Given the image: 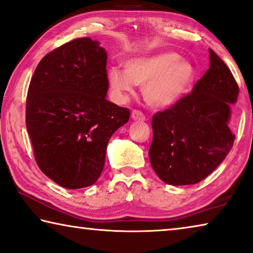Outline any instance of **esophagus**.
Segmentation results:
<instances>
[{"label":"esophagus","mask_w":253,"mask_h":253,"mask_svg":"<svg viewBox=\"0 0 253 253\" xmlns=\"http://www.w3.org/2000/svg\"><path fill=\"white\" fill-rule=\"evenodd\" d=\"M131 118H133V120H137V122H144L145 116L142 111L133 110L131 111Z\"/></svg>","instance_id":"esophagus-1"}]
</instances>
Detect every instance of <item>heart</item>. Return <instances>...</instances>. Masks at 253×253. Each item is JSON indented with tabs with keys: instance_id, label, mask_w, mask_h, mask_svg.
<instances>
[{
	"instance_id": "1",
	"label": "heart",
	"mask_w": 253,
	"mask_h": 253,
	"mask_svg": "<svg viewBox=\"0 0 253 253\" xmlns=\"http://www.w3.org/2000/svg\"><path fill=\"white\" fill-rule=\"evenodd\" d=\"M125 69L111 68L108 79L112 90L124 97L134 85L144 86V97L154 107H170L183 99L194 82L195 69L176 52L135 56L125 62Z\"/></svg>"
}]
</instances>
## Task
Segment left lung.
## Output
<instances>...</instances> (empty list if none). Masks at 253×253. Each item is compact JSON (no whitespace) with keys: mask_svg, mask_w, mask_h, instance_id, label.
Masks as SVG:
<instances>
[{"mask_svg":"<svg viewBox=\"0 0 253 253\" xmlns=\"http://www.w3.org/2000/svg\"><path fill=\"white\" fill-rule=\"evenodd\" d=\"M209 69L191 93L152 117L150 163L161 180L192 185L209 176L234 144L228 127L239 85L225 62L209 50Z\"/></svg>","mask_w":253,"mask_h":253,"instance_id":"obj_1","label":"left lung"}]
</instances>
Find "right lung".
<instances>
[{"label":"right lung","instance_id":"add662e5","mask_svg":"<svg viewBox=\"0 0 253 253\" xmlns=\"http://www.w3.org/2000/svg\"><path fill=\"white\" fill-rule=\"evenodd\" d=\"M107 52L89 37L70 41L37 65L26 100V127L37 166L60 186L94 184L112 134L129 119L105 99Z\"/></svg>","mask_w":253,"mask_h":253}]
</instances>
